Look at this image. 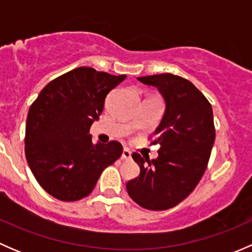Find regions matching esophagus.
I'll return each mask as SVG.
<instances>
[{
    "mask_svg": "<svg viewBox=\"0 0 252 252\" xmlns=\"http://www.w3.org/2000/svg\"><path fill=\"white\" fill-rule=\"evenodd\" d=\"M131 158V152L128 149H123L122 151V159H130Z\"/></svg>",
    "mask_w": 252,
    "mask_h": 252,
    "instance_id": "34e87169",
    "label": "esophagus"
}]
</instances>
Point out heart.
I'll return each mask as SVG.
<instances>
[{"label": "heart", "mask_w": 252, "mask_h": 252, "mask_svg": "<svg viewBox=\"0 0 252 252\" xmlns=\"http://www.w3.org/2000/svg\"><path fill=\"white\" fill-rule=\"evenodd\" d=\"M130 126H134V122H131V123H130Z\"/></svg>", "instance_id": "obj_1"}]
</instances>
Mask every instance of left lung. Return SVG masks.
Here are the masks:
<instances>
[{
  "label": "left lung",
  "mask_w": 252,
  "mask_h": 252,
  "mask_svg": "<svg viewBox=\"0 0 252 252\" xmlns=\"http://www.w3.org/2000/svg\"><path fill=\"white\" fill-rule=\"evenodd\" d=\"M138 80L158 89L166 111L151 142L161 146L158 157L150 161L138 152L131 155L140 174L126 183V191L141 207L168 210L189 196L207 168L216 138L212 106L191 81L179 75L166 73Z\"/></svg>",
  "instance_id": "obj_1"
}]
</instances>
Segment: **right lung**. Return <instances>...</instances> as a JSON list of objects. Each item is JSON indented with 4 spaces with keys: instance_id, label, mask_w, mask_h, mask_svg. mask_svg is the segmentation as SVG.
<instances>
[{
    "instance_id": "1",
    "label": "right lung",
    "mask_w": 252,
    "mask_h": 252,
    "mask_svg": "<svg viewBox=\"0 0 252 252\" xmlns=\"http://www.w3.org/2000/svg\"><path fill=\"white\" fill-rule=\"evenodd\" d=\"M126 75L80 67L53 79L30 106L25 156L42 189L61 201H78L95 188L106 167L121 157L118 141L93 144L91 124L107 94Z\"/></svg>"
}]
</instances>
